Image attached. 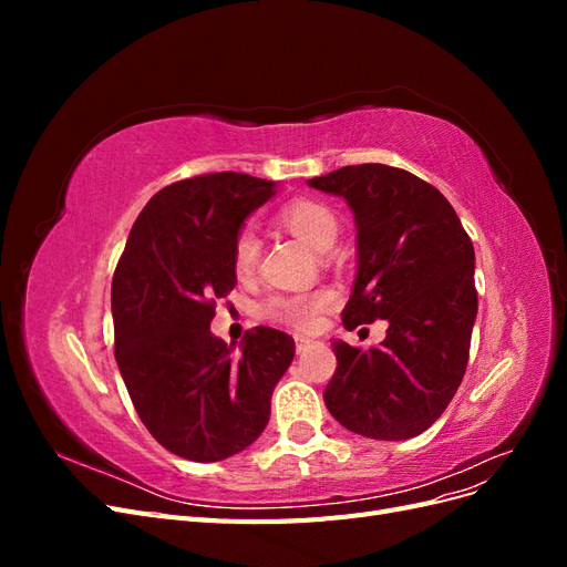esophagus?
Listing matches in <instances>:
<instances>
[{
	"label": "esophagus",
	"mask_w": 567,
	"mask_h": 567,
	"mask_svg": "<svg viewBox=\"0 0 567 567\" xmlns=\"http://www.w3.org/2000/svg\"><path fill=\"white\" fill-rule=\"evenodd\" d=\"M312 342H315L312 338H307V336H296V350H298V354H300V352H305L307 348H310Z\"/></svg>",
	"instance_id": "34e87169"
}]
</instances>
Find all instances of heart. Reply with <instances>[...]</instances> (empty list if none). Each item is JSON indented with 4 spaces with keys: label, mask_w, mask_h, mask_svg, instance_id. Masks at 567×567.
Instances as JSON below:
<instances>
[{
    "label": "heart",
    "mask_w": 567,
    "mask_h": 567,
    "mask_svg": "<svg viewBox=\"0 0 567 567\" xmlns=\"http://www.w3.org/2000/svg\"><path fill=\"white\" fill-rule=\"evenodd\" d=\"M281 225L296 234L300 241H305L310 248L323 252L333 248L340 225L336 213L319 200L298 198L290 200L281 208ZM257 255H260V241L250 229L238 231L234 238L231 262L238 277H246L257 265ZM333 290H315V293H300V296H286L274 298L267 305V315L277 317L296 329H312L317 323L319 312L333 302Z\"/></svg>",
    "instance_id": "heart-1"
}]
</instances>
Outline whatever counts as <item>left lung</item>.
I'll return each mask as SVG.
<instances>
[{
  "label": "left lung",
  "mask_w": 567,
  "mask_h": 567,
  "mask_svg": "<svg viewBox=\"0 0 567 567\" xmlns=\"http://www.w3.org/2000/svg\"><path fill=\"white\" fill-rule=\"evenodd\" d=\"M307 184L342 196L354 215L359 260L342 326L388 321L379 348L333 340L338 367L323 402L357 435L416 437L466 373L477 315L471 238L450 200L400 167L348 165Z\"/></svg>",
  "instance_id": "8db88e82"
}]
</instances>
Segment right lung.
Wrapping results in <instances>:
<instances>
[{"label":"right lung","mask_w":567,"mask_h":567,"mask_svg":"<svg viewBox=\"0 0 567 567\" xmlns=\"http://www.w3.org/2000/svg\"><path fill=\"white\" fill-rule=\"evenodd\" d=\"M274 182L215 173L169 184L136 217L111 286L115 362L136 414L167 452L229 458L260 437L293 362L288 333L255 326L241 354L213 336L215 300L236 286L234 238Z\"/></svg>","instance_id":"1"}]
</instances>
